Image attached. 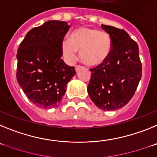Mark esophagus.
<instances>
[{"label":"esophagus","instance_id":"obj_1","mask_svg":"<svg viewBox=\"0 0 157 157\" xmlns=\"http://www.w3.org/2000/svg\"><path fill=\"white\" fill-rule=\"evenodd\" d=\"M82 66H79V65H77V66L75 67V71H76V72L78 71H79L80 69L82 68Z\"/></svg>","mask_w":157,"mask_h":157}]
</instances>
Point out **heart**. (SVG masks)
<instances>
[{"instance_id":"heart-1","label":"heart","mask_w":157,"mask_h":157,"mask_svg":"<svg viewBox=\"0 0 157 157\" xmlns=\"http://www.w3.org/2000/svg\"><path fill=\"white\" fill-rule=\"evenodd\" d=\"M112 48V40L108 33L86 27L75 29L71 34L70 39L65 37L61 42L62 52L67 61H75L77 50H79L82 60L90 66L105 63Z\"/></svg>"}]
</instances>
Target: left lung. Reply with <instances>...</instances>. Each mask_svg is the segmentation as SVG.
<instances>
[{"mask_svg":"<svg viewBox=\"0 0 157 157\" xmlns=\"http://www.w3.org/2000/svg\"><path fill=\"white\" fill-rule=\"evenodd\" d=\"M101 28L110 36L112 52L105 63L90 69L87 91L100 109L115 111L134 96L141 78V63L138 44L125 30L103 24Z\"/></svg>","mask_w":157,"mask_h":157,"instance_id":"1","label":"left lung"}]
</instances>
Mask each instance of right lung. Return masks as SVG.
<instances>
[{
  "label": "right lung",
  "instance_id": "add662e5",
  "mask_svg": "<svg viewBox=\"0 0 157 157\" xmlns=\"http://www.w3.org/2000/svg\"><path fill=\"white\" fill-rule=\"evenodd\" d=\"M69 28L66 22L47 21L31 29L18 48L17 82L27 98L41 109L60 104L76 73L61 59V42Z\"/></svg>",
  "mask_w": 157,
  "mask_h": 157
}]
</instances>
